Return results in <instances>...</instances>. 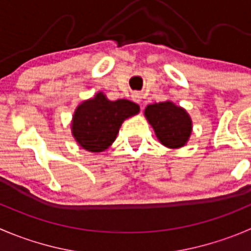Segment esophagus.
<instances>
[{
    "label": "esophagus",
    "instance_id": "34e87169",
    "mask_svg": "<svg viewBox=\"0 0 251 251\" xmlns=\"http://www.w3.org/2000/svg\"><path fill=\"white\" fill-rule=\"evenodd\" d=\"M132 99H133V101H136V103H138V104H141V101H142V94L141 93H137V92H135V93H132Z\"/></svg>",
    "mask_w": 251,
    "mask_h": 251
}]
</instances>
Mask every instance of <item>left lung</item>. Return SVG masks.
<instances>
[{"label": "left lung", "instance_id": "obj_1", "mask_svg": "<svg viewBox=\"0 0 251 251\" xmlns=\"http://www.w3.org/2000/svg\"><path fill=\"white\" fill-rule=\"evenodd\" d=\"M145 116L165 147L180 148L190 138L193 130L190 115L172 101L150 104L145 109Z\"/></svg>", "mask_w": 251, "mask_h": 251}]
</instances>
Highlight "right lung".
<instances>
[{
    "label": "right lung",
    "instance_id": "1",
    "mask_svg": "<svg viewBox=\"0 0 251 251\" xmlns=\"http://www.w3.org/2000/svg\"><path fill=\"white\" fill-rule=\"evenodd\" d=\"M140 106L127 99L109 100L101 92L77 106L72 119V135L84 150L98 153L115 141L121 124L136 115Z\"/></svg>",
    "mask_w": 251,
    "mask_h": 251
}]
</instances>
